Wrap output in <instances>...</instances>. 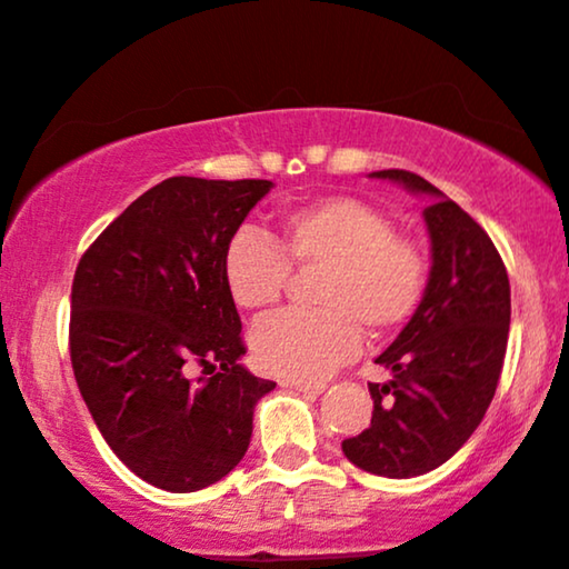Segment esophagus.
Masks as SVG:
<instances>
[{"instance_id": "34e87169", "label": "esophagus", "mask_w": 569, "mask_h": 569, "mask_svg": "<svg viewBox=\"0 0 569 569\" xmlns=\"http://www.w3.org/2000/svg\"><path fill=\"white\" fill-rule=\"evenodd\" d=\"M280 387L297 389V392H305V395H320L326 389V385H320V381H293V379H283L280 381Z\"/></svg>"}]
</instances>
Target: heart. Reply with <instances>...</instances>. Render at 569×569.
I'll return each instance as SVG.
<instances>
[{
  "mask_svg": "<svg viewBox=\"0 0 569 569\" xmlns=\"http://www.w3.org/2000/svg\"><path fill=\"white\" fill-rule=\"evenodd\" d=\"M289 264L320 270L318 312H278L259 320L251 350L259 368L280 379H323L360 350V328L373 337L408 323L427 291L421 246L397 236L392 219L358 198L333 196L280 219L276 246L238 230L224 246L222 278L241 310L280 299Z\"/></svg>",
  "mask_w": 569,
  "mask_h": 569,
  "instance_id": "obj_1",
  "label": "heart"
}]
</instances>
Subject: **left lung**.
<instances>
[{"instance_id": "left-lung-1", "label": "left lung", "mask_w": 569, "mask_h": 569, "mask_svg": "<svg viewBox=\"0 0 569 569\" xmlns=\"http://www.w3.org/2000/svg\"><path fill=\"white\" fill-rule=\"evenodd\" d=\"M368 177L429 198L432 267L419 310L376 358L392 379L368 385L371 427L341 450L362 471L410 480L442 467L480 427L503 368L511 289L488 232L442 190L406 169Z\"/></svg>"}]
</instances>
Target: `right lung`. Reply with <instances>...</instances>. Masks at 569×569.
I'll return each instance as SVG.
<instances>
[{"instance_id":"right-lung-1","label":"right lung","mask_w":569,"mask_h":569,"mask_svg":"<svg viewBox=\"0 0 569 569\" xmlns=\"http://www.w3.org/2000/svg\"><path fill=\"white\" fill-rule=\"evenodd\" d=\"M270 180L169 177L129 203L81 257L71 289V366L102 440L153 488L196 492L249 450L276 381L241 358L224 246ZM203 377L193 382L189 368Z\"/></svg>"}]
</instances>
